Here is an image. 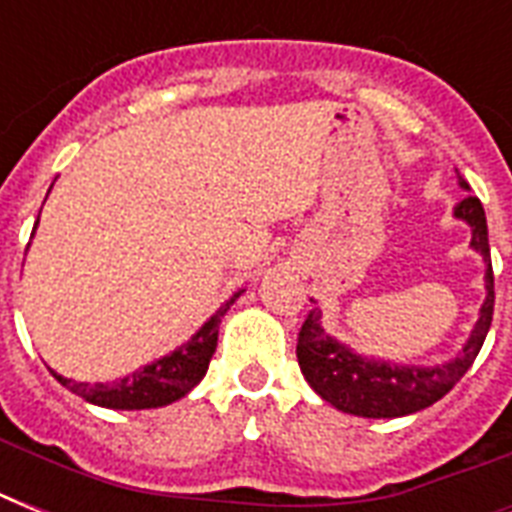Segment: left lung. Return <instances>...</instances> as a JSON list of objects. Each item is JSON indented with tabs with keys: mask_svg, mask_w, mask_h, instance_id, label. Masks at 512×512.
Here are the masks:
<instances>
[{
	"mask_svg": "<svg viewBox=\"0 0 512 512\" xmlns=\"http://www.w3.org/2000/svg\"><path fill=\"white\" fill-rule=\"evenodd\" d=\"M460 185L470 191V185L462 180V175ZM454 217L470 225V231H473L470 247L481 252L486 263V300L465 348L452 361L438 366H398L390 361H377V358L358 356L345 342L327 335L321 327V311L313 308L297 335V361H300L308 385L335 409L356 414V417H374V420L414 414L425 406L436 404L438 398H444L462 380V374L473 366L478 350L486 340V332L492 327L494 313L489 228H486L484 207L476 196H465L454 207Z\"/></svg>",
	"mask_w": 512,
	"mask_h": 512,
	"instance_id": "obj_1",
	"label": "left lung"
}]
</instances>
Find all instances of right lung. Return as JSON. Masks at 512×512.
<instances>
[{"label":"right lung","mask_w":512,"mask_h":512,"mask_svg":"<svg viewBox=\"0 0 512 512\" xmlns=\"http://www.w3.org/2000/svg\"><path fill=\"white\" fill-rule=\"evenodd\" d=\"M39 223V217H36ZM36 228V225H34ZM244 289L233 292L231 300H225V305L196 332L188 342H183L180 348H175L170 356H162L154 364L140 366L138 372L127 374L122 380L114 382H76L68 380L63 374L52 372V377L68 388L76 396H82L84 401H90L95 406H106V409H156V406H167L177 398H183L188 390H193L201 382V377L207 374L209 358L217 348V329H220V319L225 311L236 303V297Z\"/></svg>","instance_id":"1"}]
</instances>
